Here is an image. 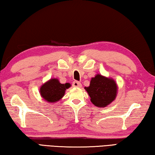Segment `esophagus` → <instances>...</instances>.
I'll return each instance as SVG.
<instances>
[{
	"instance_id": "34e87169",
	"label": "esophagus",
	"mask_w": 155,
	"mask_h": 155,
	"mask_svg": "<svg viewBox=\"0 0 155 155\" xmlns=\"http://www.w3.org/2000/svg\"><path fill=\"white\" fill-rule=\"evenodd\" d=\"M72 85H73V87H78V88L81 87V86H82L81 83L80 82H78V81H74V82L72 83Z\"/></svg>"
}]
</instances>
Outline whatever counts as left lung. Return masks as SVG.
<instances>
[{"mask_svg":"<svg viewBox=\"0 0 155 155\" xmlns=\"http://www.w3.org/2000/svg\"><path fill=\"white\" fill-rule=\"evenodd\" d=\"M85 90L90 97V101L98 107H106L114 101L117 94V85L115 80L97 74L91 78L89 87Z\"/></svg>","mask_w":155,"mask_h":155,"instance_id":"1","label":"left lung"}]
</instances>
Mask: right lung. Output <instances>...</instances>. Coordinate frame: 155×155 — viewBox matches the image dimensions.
Wrapping results in <instances>:
<instances>
[{"instance_id": "obj_1", "label": "right lung", "mask_w": 155, "mask_h": 155, "mask_svg": "<svg viewBox=\"0 0 155 155\" xmlns=\"http://www.w3.org/2000/svg\"><path fill=\"white\" fill-rule=\"evenodd\" d=\"M71 85L70 83L62 84L56 78H52L44 83L40 88V94L47 103H54L59 101L65 93V90Z\"/></svg>"}]
</instances>
